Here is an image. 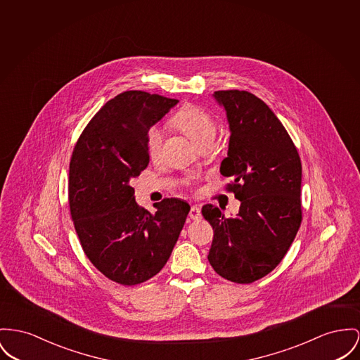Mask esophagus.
Masks as SVG:
<instances>
[{
    "mask_svg": "<svg viewBox=\"0 0 360 360\" xmlns=\"http://www.w3.org/2000/svg\"><path fill=\"white\" fill-rule=\"evenodd\" d=\"M188 216H190L191 219H199V218H200V210H199V207H198V206H192Z\"/></svg>",
    "mask_w": 360,
    "mask_h": 360,
    "instance_id": "34e87169",
    "label": "esophagus"
}]
</instances>
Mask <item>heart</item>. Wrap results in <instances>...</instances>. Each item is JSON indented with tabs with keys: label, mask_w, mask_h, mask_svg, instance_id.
<instances>
[{
	"label": "heart",
	"mask_w": 360,
	"mask_h": 360,
	"mask_svg": "<svg viewBox=\"0 0 360 360\" xmlns=\"http://www.w3.org/2000/svg\"><path fill=\"white\" fill-rule=\"evenodd\" d=\"M174 125L183 131L198 147L213 144L217 135V124L213 117L193 106L181 109L173 119ZM147 154L151 160H157L162 150V131L153 125L146 136Z\"/></svg>",
	"instance_id": "1"
}]
</instances>
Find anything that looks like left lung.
Listing matches in <instances>:
<instances>
[{
  "mask_svg": "<svg viewBox=\"0 0 360 360\" xmlns=\"http://www.w3.org/2000/svg\"><path fill=\"white\" fill-rule=\"evenodd\" d=\"M231 138L219 172L233 181L226 190L240 200L239 213L225 217L205 205L214 229L209 262L221 277L250 284L285 257L302 224V162L287 129L258 96L240 90L216 91Z\"/></svg>",
  "mask_w": 360,
  "mask_h": 360,
  "instance_id": "8db88e82",
  "label": "left lung"
}]
</instances>
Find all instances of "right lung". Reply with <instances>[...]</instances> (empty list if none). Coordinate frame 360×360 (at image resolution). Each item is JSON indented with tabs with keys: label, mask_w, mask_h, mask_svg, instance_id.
Listing matches in <instances>:
<instances>
[{
	"label": "right lung",
	"mask_w": 360,
	"mask_h": 360,
	"mask_svg": "<svg viewBox=\"0 0 360 360\" xmlns=\"http://www.w3.org/2000/svg\"><path fill=\"white\" fill-rule=\"evenodd\" d=\"M177 102L121 93L99 109L73 148L68 198L76 233L90 262L121 285L160 273L190 212L187 202L167 198L151 214L138 206L131 186L148 165L147 131Z\"/></svg>",
	"instance_id": "add662e5"
}]
</instances>
